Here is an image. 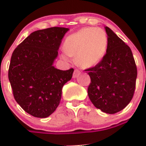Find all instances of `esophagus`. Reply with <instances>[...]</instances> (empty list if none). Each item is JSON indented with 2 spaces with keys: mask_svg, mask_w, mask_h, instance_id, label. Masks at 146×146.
Here are the masks:
<instances>
[{
  "mask_svg": "<svg viewBox=\"0 0 146 146\" xmlns=\"http://www.w3.org/2000/svg\"><path fill=\"white\" fill-rule=\"evenodd\" d=\"M80 74V71H79L78 69H76V70H74V73H73V77L74 78H76L78 77V76Z\"/></svg>",
  "mask_w": 146,
  "mask_h": 146,
  "instance_id": "1",
  "label": "esophagus"
}]
</instances>
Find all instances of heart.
<instances>
[{"label":"heart","mask_w":146,"mask_h":146,"mask_svg":"<svg viewBox=\"0 0 146 146\" xmlns=\"http://www.w3.org/2000/svg\"><path fill=\"white\" fill-rule=\"evenodd\" d=\"M108 44L106 32L100 28L85 27L66 38L64 51L74 57L77 66L90 68L98 65L104 58ZM66 59V56H63Z\"/></svg>","instance_id":"b5f03b06"}]
</instances>
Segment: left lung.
Here are the masks:
<instances>
[{
    "label": "left lung",
    "instance_id": "left-lung-1",
    "mask_svg": "<svg viewBox=\"0 0 146 146\" xmlns=\"http://www.w3.org/2000/svg\"><path fill=\"white\" fill-rule=\"evenodd\" d=\"M106 54L102 60L88 71L90 100L96 108L107 114L124 109L132 100L136 88L137 68L130 47L108 27Z\"/></svg>",
    "mask_w": 146,
    "mask_h": 146
}]
</instances>
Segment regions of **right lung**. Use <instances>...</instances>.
<instances>
[{"label": "right lung", "mask_w": 146, "mask_h": 146, "mask_svg": "<svg viewBox=\"0 0 146 146\" xmlns=\"http://www.w3.org/2000/svg\"><path fill=\"white\" fill-rule=\"evenodd\" d=\"M68 28L54 27L31 33L14 50L8 78L15 100L30 115L46 118L59 104L62 88L71 79L73 68L53 66Z\"/></svg>", "instance_id": "right-lung-1"}]
</instances>
